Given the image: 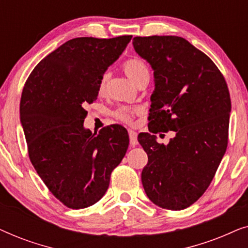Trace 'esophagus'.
I'll list each match as a JSON object with an SVG mask.
<instances>
[{
	"label": "esophagus",
	"instance_id": "1",
	"mask_svg": "<svg viewBox=\"0 0 248 248\" xmlns=\"http://www.w3.org/2000/svg\"><path fill=\"white\" fill-rule=\"evenodd\" d=\"M128 137H130V144L132 147H135L138 144V133L135 131H128Z\"/></svg>",
	"mask_w": 248,
	"mask_h": 248
}]
</instances>
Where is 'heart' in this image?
Returning a JSON list of instances; mask_svg holds the SVG:
<instances>
[{"label": "heart", "instance_id": "heart-1", "mask_svg": "<svg viewBox=\"0 0 248 248\" xmlns=\"http://www.w3.org/2000/svg\"><path fill=\"white\" fill-rule=\"evenodd\" d=\"M122 67H123L124 73L126 74L128 79L137 84V86L145 78H149V73H150L147 64L141 59H139V57H131V59L126 60ZM108 80H109V73H103V76L100 77L99 83H98V91H99L100 94H104L105 91H106ZM138 111V108L122 106L115 110L114 115L117 120L124 122V123L132 124L134 121L135 114Z\"/></svg>", "mask_w": 248, "mask_h": 248}]
</instances>
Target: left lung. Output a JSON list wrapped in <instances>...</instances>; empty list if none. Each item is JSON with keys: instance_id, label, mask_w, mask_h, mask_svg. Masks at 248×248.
<instances>
[{"instance_id": "left-lung-1", "label": "left lung", "mask_w": 248, "mask_h": 248, "mask_svg": "<svg viewBox=\"0 0 248 248\" xmlns=\"http://www.w3.org/2000/svg\"><path fill=\"white\" fill-rule=\"evenodd\" d=\"M133 46L154 69L149 131L175 132L167 145L139 134L148 155L142 184L160 208L186 209L209 187L226 152L228 86L212 60L182 37H135Z\"/></svg>"}]
</instances>
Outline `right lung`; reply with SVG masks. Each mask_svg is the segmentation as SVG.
Returning <instances> with one entry per match:
<instances>
[{
    "instance_id": "1",
    "label": "right lung",
    "mask_w": 248,
    "mask_h": 248,
    "mask_svg": "<svg viewBox=\"0 0 248 248\" xmlns=\"http://www.w3.org/2000/svg\"><path fill=\"white\" fill-rule=\"evenodd\" d=\"M131 38L71 39L40 61L23 87L20 120L29 159L49 192L67 208L83 209L99 201L126 154V128L114 124L96 134L83 122L84 106L97 100L100 77Z\"/></svg>"
}]
</instances>
